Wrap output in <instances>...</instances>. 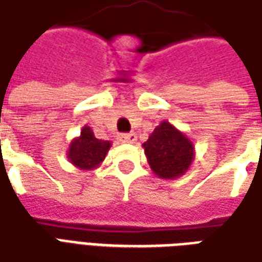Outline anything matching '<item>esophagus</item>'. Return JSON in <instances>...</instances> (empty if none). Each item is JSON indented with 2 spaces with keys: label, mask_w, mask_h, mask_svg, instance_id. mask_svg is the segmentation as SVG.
I'll use <instances>...</instances> for the list:
<instances>
[{
  "label": "esophagus",
  "mask_w": 262,
  "mask_h": 262,
  "mask_svg": "<svg viewBox=\"0 0 262 262\" xmlns=\"http://www.w3.org/2000/svg\"><path fill=\"white\" fill-rule=\"evenodd\" d=\"M119 140L123 143H133V142H136V135L135 133H123L119 136Z\"/></svg>",
  "instance_id": "obj_1"
}]
</instances>
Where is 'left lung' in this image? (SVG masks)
<instances>
[{"label": "left lung", "instance_id": "8db88e82", "mask_svg": "<svg viewBox=\"0 0 262 262\" xmlns=\"http://www.w3.org/2000/svg\"><path fill=\"white\" fill-rule=\"evenodd\" d=\"M151 171L160 179H177L194 160V144L176 126L163 120L143 143Z\"/></svg>", "mask_w": 262, "mask_h": 262}]
</instances>
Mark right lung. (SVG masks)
Segmentation results:
<instances>
[{
  "label": "right lung",
  "mask_w": 262,
  "mask_h": 262,
  "mask_svg": "<svg viewBox=\"0 0 262 262\" xmlns=\"http://www.w3.org/2000/svg\"><path fill=\"white\" fill-rule=\"evenodd\" d=\"M112 146L109 140H100L93 135L89 126H83L80 135L75 137L68 147V160L80 170H95L105 160Z\"/></svg>",
  "instance_id": "add662e5"
}]
</instances>
